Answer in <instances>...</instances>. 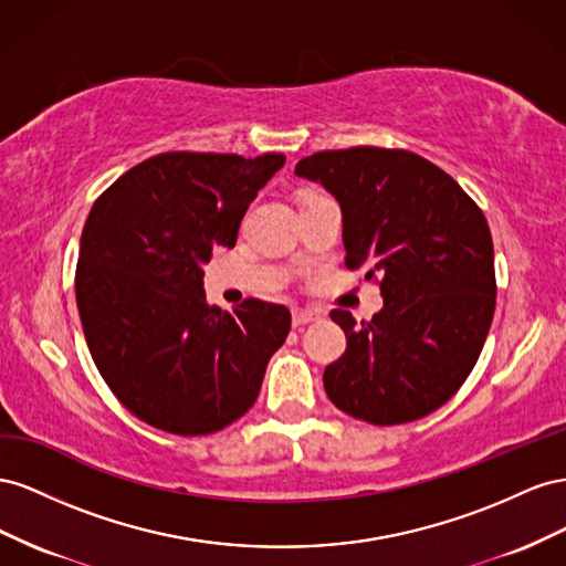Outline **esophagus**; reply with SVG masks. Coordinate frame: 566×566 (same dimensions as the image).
<instances>
[{"instance_id":"obj_1","label":"esophagus","mask_w":566,"mask_h":566,"mask_svg":"<svg viewBox=\"0 0 566 566\" xmlns=\"http://www.w3.org/2000/svg\"><path fill=\"white\" fill-rule=\"evenodd\" d=\"M292 319H294V327H305V325H311V322H317V319H319V313L296 308L294 315H292Z\"/></svg>"}]
</instances>
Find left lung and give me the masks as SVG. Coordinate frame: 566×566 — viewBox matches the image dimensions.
Returning <instances> with one entry per match:
<instances>
[{"label":"left lung","mask_w":566,"mask_h":566,"mask_svg":"<svg viewBox=\"0 0 566 566\" xmlns=\"http://www.w3.org/2000/svg\"><path fill=\"white\" fill-rule=\"evenodd\" d=\"M342 206L346 265L379 277L384 308L332 311L346 353L325 369L338 410L391 427L439 410L470 377L495 311L481 208L431 160L402 149L319 151L296 164Z\"/></svg>","instance_id":"8db88e82"}]
</instances>
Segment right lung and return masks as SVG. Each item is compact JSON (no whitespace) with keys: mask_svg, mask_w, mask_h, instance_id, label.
I'll use <instances>...</instances> for the list:
<instances>
[{"mask_svg":"<svg viewBox=\"0 0 566 566\" xmlns=\"http://www.w3.org/2000/svg\"><path fill=\"white\" fill-rule=\"evenodd\" d=\"M284 160L158 154L94 201L75 270L80 322L99 375L142 422L203 436L255 402L292 313L258 298L208 305L203 265L237 244L249 203Z\"/></svg>","mask_w":566,"mask_h":566,"instance_id":"1","label":"right lung"}]
</instances>
